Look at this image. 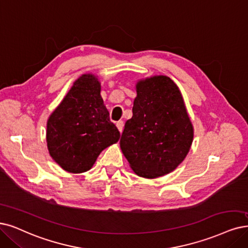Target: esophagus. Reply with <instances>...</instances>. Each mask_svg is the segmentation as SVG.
I'll return each instance as SVG.
<instances>
[{
    "label": "esophagus",
    "mask_w": 248,
    "mask_h": 248,
    "mask_svg": "<svg viewBox=\"0 0 248 248\" xmlns=\"http://www.w3.org/2000/svg\"><path fill=\"white\" fill-rule=\"evenodd\" d=\"M116 126H117L118 131L122 133V132H123V129H124V122H123V121L117 122V123H116Z\"/></svg>",
    "instance_id": "obj_1"
}]
</instances>
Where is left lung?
Segmentation results:
<instances>
[{"instance_id": "left-lung-1", "label": "left lung", "mask_w": 248, "mask_h": 248, "mask_svg": "<svg viewBox=\"0 0 248 248\" xmlns=\"http://www.w3.org/2000/svg\"><path fill=\"white\" fill-rule=\"evenodd\" d=\"M133 116L121 148L137 175L154 179L176 170L193 141V126L178 86L169 77L141 79L136 86Z\"/></svg>"}]
</instances>
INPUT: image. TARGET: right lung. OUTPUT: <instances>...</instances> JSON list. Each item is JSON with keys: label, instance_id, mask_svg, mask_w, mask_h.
Instances as JSON below:
<instances>
[{"label": "right lung", "instance_id": "add662e5", "mask_svg": "<svg viewBox=\"0 0 248 248\" xmlns=\"http://www.w3.org/2000/svg\"><path fill=\"white\" fill-rule=\"evenodd\" d=\"M100 92L94 75H82L48 119L49 153L66 171L89 170L99 154L121 137Z\"/></svg>", "mask_w": 248, "mask_h": 248}]
</instances>
